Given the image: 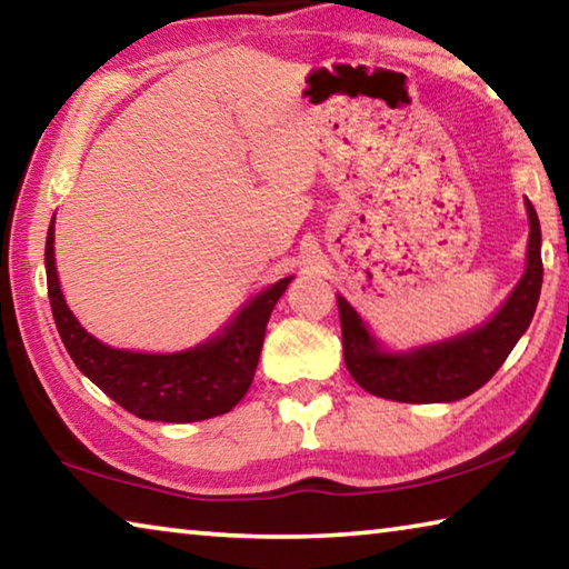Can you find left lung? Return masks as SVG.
<instances>
[{
    "label": "left lung",
    "mask_w": 569,
    "mask_h": 569,
    "mask_svg": "<svg viewBox=\"0 0 569 569\" xmlns=\"http://www.w3.org/2000/svg\"><path fill=\"white\" fill-rule=\"evenodd\" d=\"M525 206L529 216L527 271L495 319L477 331L403 356L383 353L359 313L339 296L343 361L359 387L391 401L435 403L465 399L495 377L527 331L542 291V233L532 203L525 200Z\"/></svg>",
    "instance_id": "obj_1"
}]
</instances>
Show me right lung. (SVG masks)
I'll return each instance as SVG.
<instances>
[{"label":"right lung","instance_id":"add662e5","mask_svg":"<svg viewBox=\"0 0 569 569\" xmlns=\"http://www.w3.org/2000/svg\"><path fill=\"white\" fill-rule=\"evenodd\" d=\"M47 291L67 353L84 377L122 409L148 421H203L220 417L246 397L256 377L266 323L291 278L256 296L223 336L182 353H132L110 349L82 329L67 308L54 268V220L44 246Z\"/></svg>","mask_w":569,"mask_h":569}]
</instances>
